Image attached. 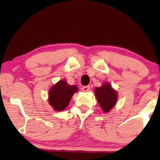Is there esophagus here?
<instances>
[{
    "label": "esophagus",
    "mask_w": 160,
    "mask_h": 160,
    "mask_svg": "<svg viewBox=\"0 0 160 160\" xmlns=\"http://www.w3.org/2000/svg\"><path fill=\"white\" fill-rule=\"evenodd\" d=\"M89 86H83V87L82 88V90L83 91H84V92H87V91H88V90H89Z\"/></svg>",
    "instance_id": "esophagus-1"
}]
</instances>
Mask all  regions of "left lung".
Here are the masks:
<instances>
[{
  "mask_svg": "<svg viewBox=\"0 0 160 160\" xmlns=\"http://www.w3.org/2000/svg\"><path fill=\"white\" fill-rule=\"evenodd\" d=\"M96 98L103 112H108L116 106L118 93L108 82H103L100 87H96L94 91Z\"/></svg>",
  "mask_w": 160,
  "mask_h": 160,
  "instance_id": "left-lung-1",
  "label": "left lung"
}]
</instances>
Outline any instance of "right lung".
I'll return each mask as SVG.
<instances>
[{"instance_id": "obj_1", "label": "right lung", "mask_w": 160, "mask_h": 160, "mask_svg": "<svg viewBox=\"0 0 160 160\" xmlns=\"http://www.w3.org/2000/svg\"><path fill=\"white\" fill-rule=\"evenodd\" d=\"M77 91L76 85L68 84L65 79L59 80L49 88V103L55 111H62L68 106L73 95Z\"/></svg>"}]
</instances>
